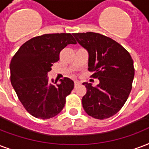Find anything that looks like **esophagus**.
<instances>
[{
	"label": "esophagus",
	"mask_w": 149,
	"mask_h": 149,
	"mask_svg": "<svg viewBox=\"0 0 149 149\" xmlns=\"http://www.w3.org/2000/svg\"><path fill=\"white\" fill-rule=\"evenodd\" d=\"M80 84V82L78 81H74V87H76V86H78V85Z\"/></svg>",
	"instance_id": "1"
}]
</instances>
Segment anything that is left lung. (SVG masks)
<instances>
[{
	"mask_svg": "<svg viewBox=\"0 0 149 149\" xmlns=\"http://www.w3.org/2000/svg\"><path fill=\"white\" fill-rule=\"evenodd\" d=\"M77 42L88 53V71L100 84L84 82L87 92L82 98L88 115L104 120L121 109L132 88L134 68L127 50L111 38L100 33H73Z\"/></svg>",
	"mask_w": 149,
	"mask_h": 149,
	"instance_id": "8db88e82",
	"label": "left lung"
}]
</instances>
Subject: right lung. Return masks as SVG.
Here are the masks:
<instances>
[{
    "label": "right lung",
    "mask_w": 149,
    "mask_h": 149,
    "mask_svg": "<svg viewBox=\"0 0 149 149\" xmlns=\"http://www.w3.org/2000/svg\"><path fill=\"white\" fill-rule=\"evenodd\" d=\"M68 44H76L71 33L44 34L25 42L11 59V85L23 107L36 118L56 116L74 88L70 78L61 79L58 84L56 80L49 82L47 77Z\"/></svg>",
    "instance_id": "1"
}]
</instances>
